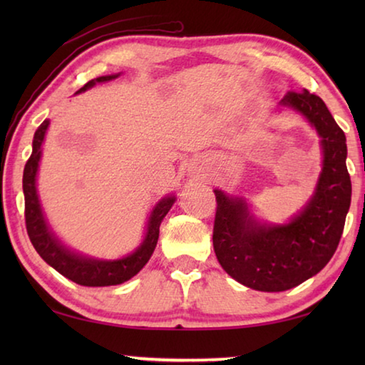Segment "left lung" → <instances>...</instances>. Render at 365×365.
Masks as SVG:
<instances>
[{"label":"left lung","instance_id":"left-lung-1","mask_svg":"<svg viewBox=\"0 0 365 365\" xmlns=\"http://www.w3.org/2000/svg\"><path fill=\"white\" fill-rule=\"evenodd\" d=\"M282 108L299 113L320 138L322 170L306 205L285 224L252 214L246 197L214 190L212 243L217 261L232 279L257 292H285L322 270L341 238L351 205L344 132L317 95L289 91Z\"/></svg>","mask_w":365,"mask_h":365}]
</instances>
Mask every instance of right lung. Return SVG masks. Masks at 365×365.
Listing matches in <instances>:
<instances>
[{
	"label": "right lung",
	"mask_w": 365,
	"mask_h": 365,
	"mask_svg": "<svg viewBox=\"0 0 365 365\" xmlns=\"http://www.w3.org/2000/svg\"><path fill=\"white\" fill-rule=\"evenodd\" d=\"M120 73H113V76H103L90 80L85 83L76 95L83 93L90 90L91 86L103 82H110L119 77ZM49 127V119L43 120L41 125L36 128L32 143V154L24 169L22 188L24 197H26V225L30 242L34 248L41 256L43 261L56 269L61 275L66 279L78 283L83 287H110L120 285V283L130 280L138 272L145 267L146 262L150 261L154 248L158 245L159 238V227L160 222L164 220L165 214L174 206L175 196L168 195L163 200L156 202L150 212V217L146 222L143 242L140 243L138 248H135L130 255L123 256L120 259H98L91 256L80 255L61 242L59 237L53 232L51 225L48 224V219L43 211L38 190H36V174H38L40 159H41V146L45 141V135Z\"/></svg>",
	"instance_id": "right-lung-1"
}]
</instances>
